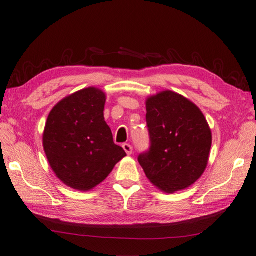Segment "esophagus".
I'll use <instances>...</instances> for the list:
<instances>
[{
    "instance_id": "34e87169",
    "label": "esophagus",
    "mask_w": 256,
    "mask_h": 256,
    "mask_svg": "<svg viewBox=\"0 0 256 256\" xmlns=\"http://www.w3.org/2000/svg\"><path fill=\"white\" fill-rule=\"evenodd\" d=\"M122 148L125 150V153H126L128 155H131L133 153V148L130 144H123Z\"/></svg>"
}]
</instances>
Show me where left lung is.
<instances>
[{"instance_id": "obj_1", "label": "left lung", "mask_w": 256, "mask_h": 256, "mask_svg": "<svg viewBox=\"0 0 256 256\" xmlns=\"http://www.w3.org/2000/svg\"><path fill=\"white\" fill-rule=\"evenodd\" d=\"M150 148L138 156L146 177L162 192L192 186L208 165L212 134L200 108L170 90L146 99Z\"/></svg>"}]
</instances>
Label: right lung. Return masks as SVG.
<instances>
[{
  "instance_id": "right-lung-1",
  "label": "right lung",
  "mask_w": 256,
  "mask_h": 256,
  "mask_svg": "<svg viewBox=\"0 0 256 256\" xmlns=\"http://www.w3.org/2000/svg\"><path fill=\"white\" fill-rule=\"evenodd\" d=\"M106 96L89 86L64 98L47 118L42 146L48 162L66 186L89 192L126 156L114 144L104 121Z\"/></svg>"
}]
</instances>
